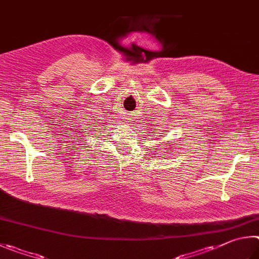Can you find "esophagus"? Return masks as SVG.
Returning <instances> with one entry per match:
<instances>
[{"label":"esophagus","mask_w":259,"mask_h":259,"mask_svg":"<svg viewBox=\"0 0 259 259\" xmlns=\"http://www.w3.org/2000/svg\"><path fill=\"white\" fill-rule=\"evenodd\" d=\"M125 119H126V122H133V119H134V117H133V115H127L126 113V116H125Z\"/></svg>","instance_id":"1"}]
</instances>
